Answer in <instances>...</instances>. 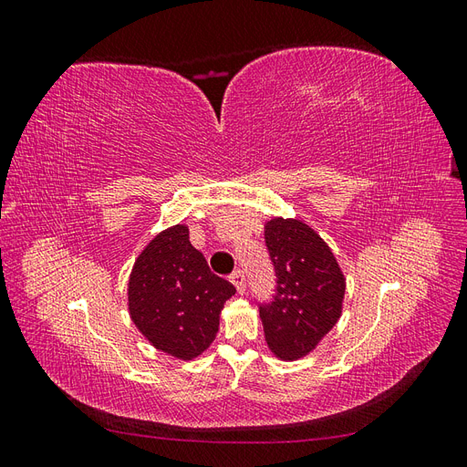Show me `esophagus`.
<instances>
[{
	"mask_svg": "<svg viewBox=\"0 0 467 467\" xmlns=\"http://www.w3.org/2000/svg\"><path fill=\"white\" fill-rule=\"evenodd\" d=\"M230 282L235 286V290H237L239 294L245 292V275H244V271H235V273L230 276Z\"/></svg>",
	"mask_w": 467,
	"mask_h": 467,
	"instance_id": "obj_1",
	"label": "esophagus"
}]
</instances>
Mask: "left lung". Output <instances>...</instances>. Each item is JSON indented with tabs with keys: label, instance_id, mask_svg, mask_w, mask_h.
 <instances>
[{
	"label": "left lung",
	"instance_id": "left-lung-1",
	"mask_svg": "<svg viewBox=\"0 0 467 467\" xmlns=\"http://www.w3.org/2000/svg\"><path fill=\"white\" fill-rule=\"evenodd\" d=\"M276 288L259 304L265 341L282 360L312 352L341 317L345 276L327 244L300 220L275 218L265 225Z\"/></svg>",
	"mask_w": 467,
	"mask_h": 467
}]
</instances>
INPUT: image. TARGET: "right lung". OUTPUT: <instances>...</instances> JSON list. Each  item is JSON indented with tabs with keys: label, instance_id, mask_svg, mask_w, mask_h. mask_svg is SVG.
<instances>
[{
	"label": "right lung",
	"instance_id": "right-lung-1",
	"mask_svg": "<svg viewBox=\"0 0 467 467\" xmlns=\"http://www.w3.org/2000/svg\"><path fill=\"white\" fill-rule=\"evenodd\" d=\"M234 294L232 282L210 273L202 253L191 245L187 225H173L134 263L129 307L155 348L191 360L216 338L220 312Z\"/></svg>",
	"mask_w": 467,
	"mask_h": 467
}]
</instances>
